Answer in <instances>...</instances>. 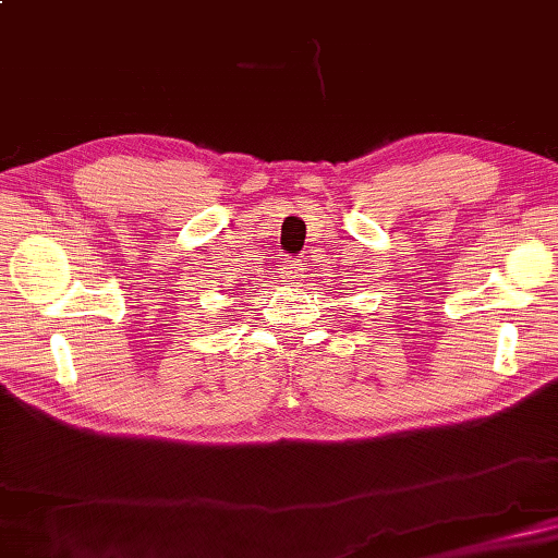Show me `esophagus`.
I'll use <instances>...</instances> for the list:
<instances>
[{"label":"esophagus","instance_id":"esophagus-1","mask_svg":"<svg viewBox=\"0 0 558 558\" xmlns=\"http://www.w3.org/2000/svg\"><path fill=\"white\" fill-rule=\"evenodd\" d=\"M301 266H304V264H301L299 259H296V262H290V264H288V276H290V278H299L301 270H304Z\"/></svg>","mask_w":558,"mask_h":558}]
</instances>
